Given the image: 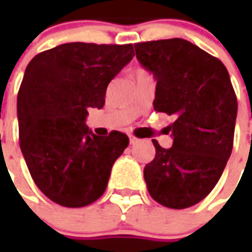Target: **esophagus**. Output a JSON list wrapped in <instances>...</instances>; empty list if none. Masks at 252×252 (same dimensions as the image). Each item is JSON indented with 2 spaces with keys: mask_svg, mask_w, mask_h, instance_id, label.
I'll return each mask as SVG.
<instances>
[{
  "mask_svg": "<svg viewBox=\"0 0 252 252\" xmlns=\"http://www.w3.org/2000/svg\"><path fill=\"white\" fill-rule=\"evenodd\" d=\"M129 140H130V144H136V143L139 141V139H136L134 136H130V137H129Z\"/></svg>",
  "mask_w": 252,
  "mask_h": 252,
  "instance_id": "1",
  "label": "esophagus"
}]
</instances>
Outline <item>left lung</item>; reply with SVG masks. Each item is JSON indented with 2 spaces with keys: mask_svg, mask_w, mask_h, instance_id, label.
<instances>
[{
  "mask_svg": "<svg viewBox=\"0 0 252 252\" xmlns=\"http://www.w3.org/2000/svg\"><path fill=\"white\" fill-rule=\"evenodd\" d=\"M136 57L157 80L154 111L174 116L172 147L153 140L156 157L144 167L151 198L187 209L210 193L233 150L237 98L219 59L184 39L134 44Z\"/></svg>",
  "mask_w": 252,
  "mask_h": 252,
  "instance_id": "left-lung-1",
  "label": "left lung"
}]
</instances>
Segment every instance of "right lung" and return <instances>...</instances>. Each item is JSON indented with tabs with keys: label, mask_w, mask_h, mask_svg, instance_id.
I'll use <instances>...</instances> for the list:
<instances>
[{
	"label": "right lung",
	"mask_w": 252,
	"mask_h": 252,
	"mask_svg": "<svg viewBox=\"0 0 252 252\" xmlns=\"http://www.w3.org/2000/svg\"><path fill=\"white\" fill-rule=\"evenodd\" d=\"M134 56L131 44L64 43L36 54L18 92L19 146L37 188L65 208L105 192L129 137L94 134L85 119L105 105L106 87Z\"/></svg>",
	"instance_id": "obj_1"
}]
</instances>
